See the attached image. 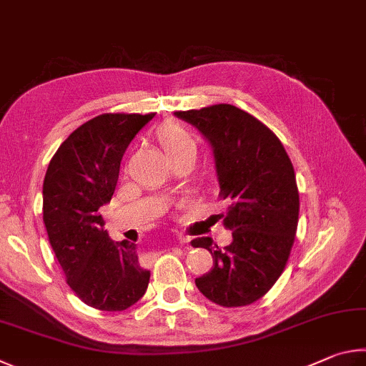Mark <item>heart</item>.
Listing matches in <instances>:
<instances>
[{"label": "heart", "mask_w": 366, "mask_h": 366, "mask_svg": "<svg viewBox=\"0 0 366 366\" xmlns=\"http://www.w3.org/2000/svg\"><path fill=\"white\" fill-rule=\"evenodd\" d=\"M159 139L160 144L164 146L165 152L173 159L179 156V154L196 151V141L187 128H183L175 122H169L159 128Z\"/></svg>", "instance_id": "b5f03b06"}]
</instances>
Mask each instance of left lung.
I'll use <instances>...</instances> for the list:
<instances>
[{
    "label": "left lung",
    "instance_id": "obj_1",
    "mask_svg": "<svg viewBox=\"0 0 366 366\" xmlns=\"http://www.w3.org/2000/svg\"><path fill=\"white\" fill-rule=\"evenodd\" d=\"M212 147L220 196L228 202L223 225L232 244L191 241L212 254L214 267L196 278L209 300L222 307L255 302L277 283L290 257L299 220V193L291 159L270 128L232 104L175 112Z\"/></svg>",
    "mask_w": 366,
    "mask_h": 366
}]
</instances>
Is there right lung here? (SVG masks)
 <instances>
[{"label":"right lung","mask_w":366,"mask_h":366,"mask_svg":"<svg viewBox=\"0 0 366 366\" xmlns=\"http://www.w3.org/2000/svg\"><path fill=\"white\" fill-rule=\"evenodd\" d=\"M154 114H102L76 128L56 151L43 182V222L76 296L98 310H125L144 296L149 270L138 246L114 241L99 207L117 187L128 144Z\"/></svg>","instance_id":"add662e5"}]
</instances>
